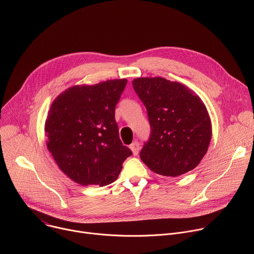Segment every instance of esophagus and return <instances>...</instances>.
Returning a JSON list of instances; mask_svg holds the SVG:
<instances>
[{
	"label": "esophagus",
	"mask_w": 254,
	"mask_h": 254,
	"mask_svg": "<svg viewBox=\"0 0 254 254\" xmlns=\"http://www.w3.org/2000/svg\"><path fill=\"white\" fill-rule=\"evenodd\" d=\"M129 149L131 150L132 155L136 156L138 154V150H139V143L137 141H133L129 146Z\"/></svg>",
	"instance_id": "esophagus-1"
}]
</instances>
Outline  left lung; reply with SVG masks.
I'll return each instance as SVG.
<instances>
[{"label": "left lung", "mask_w": 254, "mask_h": 254, "mask_svg": "<svg viewBox=\"0 0 254 254\" xmlns=\"http://www.w3.org/2000/svg\"><path fill=\"white\" fill-rule=\"evenodd\" d=\"M132 86L147 107L151 136L139 157L153 172L178 177L196 168L208 151L211 120L202 99L186 85L138 77Z\"/></svg>", "instance_id": "1"}]
</instances>
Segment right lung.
<instances>
[{"mask_svg": "<svg viewBox=\"0 0 254 254\" xmlns=\"http://www.w3.org/2000/svg\"><path fill=\"white\" fill-rule=\"evenodd\" d=\"M127 79L74 85L52 102L45 122L46 146L59 169L75 183L105 186L131 155L120 139L116 105Z\"/></svg>", "mask_w": 254, "mask_h": 254, "instance_id": "add662e5", "label": "right lung"}]
</instances>
